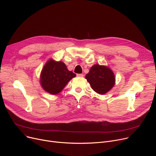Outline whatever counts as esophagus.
Wrapping results in <instances>:
<instances>
[{
  "instance_id": "1",
  "label": "esophagus",
  "mask_w": 156,
  "mask_h": 156,
  "mask_svg": "<svg viewBox=\"0 0 156 156\" xmlns=\"http://www.w3.org/2000/svg\"><path fill=\"white\" fill-rule=\"evenodd\" d=\"M77 76H79V77H83L84 75H83V74H77Z\"/></svg>"
}]
</instances>
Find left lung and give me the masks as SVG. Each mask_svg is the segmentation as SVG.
Segmentation results:
<instances>
[{
	"instance_id": "1",
	"label": "left lung",
	"mask_w": 156,
	"mask_h": 156,
	"mask_svg": "<svg viewBox=\"0 0 156 156\" xmlns=\"http://www.w3.org/2000/svg\"><path fill=\"white\" fill-rule=\"evenodd\" d=\"M85 78L94 90L99 94L109 92L115 83L113 72L109 68L99 64L93 66Z\"/></svg>"
}]
</instances>
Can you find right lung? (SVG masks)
Listing matches in <instances>:
<instances>
[{"label": "right lung", "instance_id": "add662e5", "mask_svg": "<svg viewBox=\"0 0 156 156\" xmlns=\"http://www.w3.org/2000/svg\"><path fill=\"white\" fill-rule=\"evenodd\" d=\"M76 75L68 70L66 64L61 62L48 61L41 73L40 83L47 92L55 95L59 94Z\"/></svg>", "mask_w": 156, "mask_h": 156}]
</instances>
